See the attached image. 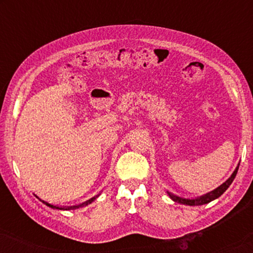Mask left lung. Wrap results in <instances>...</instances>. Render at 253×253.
<instances>
[{
    "label": "left lung",
    "instance_id": "1",
    "mask_svg": "<svg viewBox=\"0 0 253 253\" xmlns=\"http://www.w3.org/2000/svg\"><path fill=\"white\" fill-rule=\"evenodd\" d=\"M240 166V165H238ZM238 166L237 168L235 169V171L233 172V175L230 176L229 178L227 179L226 182L223 183L222 185H220L219 188H216L215 190H213L212 192L207 193L205 196H202L199 197V198H196V199H185V198H181V197H177V196H174L172 193L168 192V195L170 198L174 200L176 203H179V204H184V205H189V206H198V205H204V204H209L210 202H212V200L219 198V197L222 195V193L226 191V190L229 188V185L233 183L234 178L236 177V174H237V170H238Z\"/></svg>",
    "mask_w": 253,
    "mask_h": 253
}]
</instances>
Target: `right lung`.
<instances>
[{"label": "right lung", "instance_id": "right-lung-1", "mask_svg": "<svg viewBox=\"0 0 253 253\" xmlns=\"http://www.w3.org/2000/svg\"><path fill=\"white\" fill-rule=\"evenodd\" d=\"M95 198H98V196L96 197H93V198H91L89 200H87V202L86 203H84V204H82V205H79V206H71V207H58V206H54V205H51V204H48L47 202H44V200H41V202H42L43 204H46L47 206H49V207H51V209H57V210H75V209H78V207H81V206H84V205H88V204H91L93 200H94Z\"/></svg>", "mask_w": 253, "mask_h": 253}]
</instances>
